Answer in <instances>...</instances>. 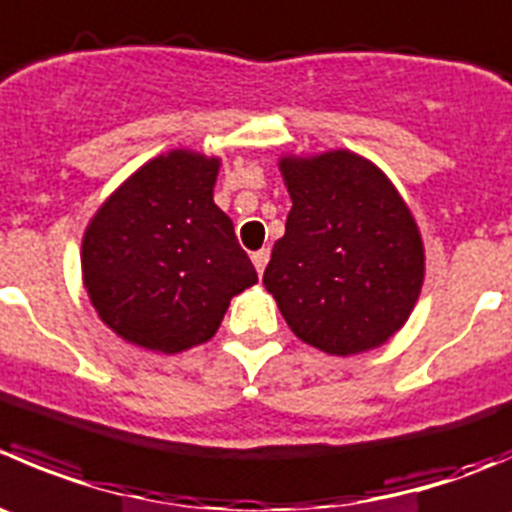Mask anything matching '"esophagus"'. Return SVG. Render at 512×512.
Segmentation results:
<instances>
[{
    "instance_id": "1",
    "label": "esophagus",
    "mask_w": 512,
    "mask_h": 512,
    "mask_svg": "<svg viewBox=\"0 0 512 512\" xmlns=\"http://www.w3.org/2000/svg\"><path fill=\"white\" fill-rule=\"evenodd\" d=\"M267 260H270V250H257V252H252V265H255L257 275H262V272H265Z\"/></svg>"
}]
</instances>
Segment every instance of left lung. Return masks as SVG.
Returning a JSON list of instances; mask_svg holds the SVG:
<instances>
[{
	"label": "left lung",
	"instance_id": "left-lung-1",
	"mask_svg": "<svg viewBox=\"0 0 512 512\" xmlns=\"http://www.w3.org/2000/svg\"><path fill=\"white\" fill-rule=\"evenodd\" d=\"M277 167L292 210L262 282L285 322L327 355L385 345L425 280L423 237L398 187L350 150L285 155Z\"/></svg>",
	"mask_w": 512,
	"mask_h": 512
}]
</instances>
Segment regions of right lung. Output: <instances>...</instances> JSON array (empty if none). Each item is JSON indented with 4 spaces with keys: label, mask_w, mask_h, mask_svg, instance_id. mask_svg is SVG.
I'll return each mask as SVG.
<instances>
[{
    "label": "right lung",
    "mask_w": 512,
    "mask_h": 512,
    "mask_svg": "<svg viewBox=\"0 0 512 512\" xmlns=\"http://www.w3.org/2000/svg\"><path fill=\"white\" fill-rule=\"evenodd\" d=\"M220 157L170 150L132 172L82 237V282L99 320L130 345L177 355L212 340L230 300L257 282L215 205Z\"/></svg>",
    "instance_id": "1"
}]
</instances>
